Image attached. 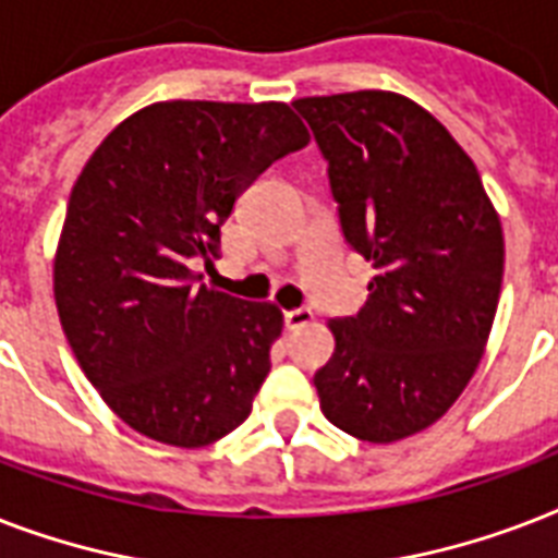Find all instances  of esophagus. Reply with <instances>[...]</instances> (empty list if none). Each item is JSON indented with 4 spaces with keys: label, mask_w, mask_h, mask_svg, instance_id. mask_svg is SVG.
<instances>
[{
    "label": "esophagus",
    "mask_w": 558,
    "mask_h": 558,
    "mask_svg": "<svg viewBox=\"0 0 558 558\" xmlns=\"http://www.w3.org/2000/svg\"><path fill=\"white\" fill-rule=\"evenodd\" d=\"M313 310H306V306H301V310H289L287 315H283V324H287V330H298V327H306V324H313Z\"/></svg>",
    "instance_id": "obj_1"
}]
</instances>
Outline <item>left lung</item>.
Listing matches in <instances>:
<instances>
[{"instance_id":"left-lung-1","label":"left lung","mask_w":558,"mask_h":558,"mask_svg":"<svg viewBox=\"0 0 558 558\" xmlns=\"http://www.w3.org/2000/svg\"><path fill=\"white\" fill-rule=\"evenodd\" d=\"M341 231L373 260L365 310L327 322L315 373L324 416L367 442L440 420L484 356L504 278V231L475 161L416 100L385 89L298 98Z\"/></svg>"}]
</instances>
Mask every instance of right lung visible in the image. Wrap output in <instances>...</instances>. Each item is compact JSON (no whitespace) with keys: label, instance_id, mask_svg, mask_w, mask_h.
<instances>
[{"label":"right lung","instance_id":"1","mask_svg":"<svg viewBox=\"0 0 558 558\" xmlns=\"http://www.w3.org/2000/svg\"><path fill=\"white\" fill-rule=\"evenodd\" d=\"M289 104L159 100L83 165L54 252V304L100 399L133 432L199 449L252 414L283 313L193 280L271 161L301 150Z\"/></svg>","mask_w":558,"mask_h":558}]
</instances>
